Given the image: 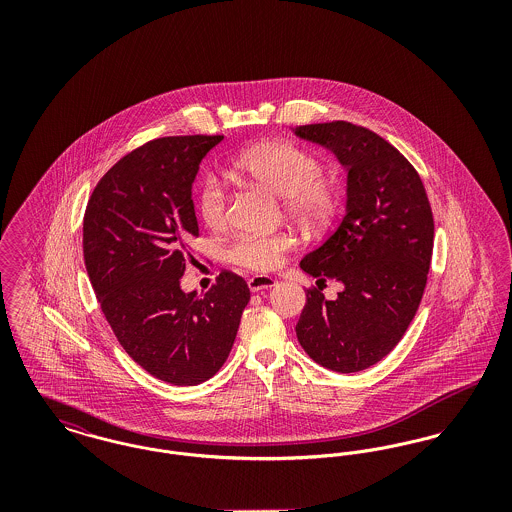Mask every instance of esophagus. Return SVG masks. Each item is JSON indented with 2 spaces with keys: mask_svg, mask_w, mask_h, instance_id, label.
<instances>
[{
  "mask_svg": "<svg viewBox=\"0 0 512 512\" xmlns=\"http://www.w3.org/2000/svg\"><path fill=\"white\" fill-rule=\"evenodd\" d=\"M274 284H276V280H274L272 276H267V274H257V276H251V278L247 280V286H249L251 292L268 290V288H272Z\"/></svg>",
  "mask_w": 512,
  "mask_h": 512,
  "instance_id": "esophagus-1",
  "label": "esophagus"
}]
</instances>
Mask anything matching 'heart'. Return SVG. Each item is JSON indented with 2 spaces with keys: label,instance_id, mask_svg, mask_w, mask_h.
Here are the masks:
<instances>
[{
  "label": "heart",
  "instance_id": "b5f03b06",
  "mask_svg": "<svg viewBox=\"0 0 512 512\" xmlns=\"http://www.w3.org/2000/svg\"><path fill=\"white\" fill-rule=\"evenodd\" d=\"M232 169L247 180L280 195L288 217L307 226L324 224L332 217L338 192L322 176L317 155L290 142H265L249 147L232 159ZM195 207L203 224L219 230L228 220V192L215 176H205L195 190ZM295 245L290 234H242L228 247V259L240 267L268 272L282 263Z\"/></svg>",
  "mask_w": 512,
  "mask_h": 512
}]
</instances>
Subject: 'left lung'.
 <instances>
[{"label":"left lung","instance_id":"left-lung-1","mask_svg":"<svg viewBox=\"0 0 512 512\" xmlns=\"http://www.w3.org/2000/svg\"><path fill=\"white\" fill-rule=\"evenodd\" d=\"M303 140L332 149L347 167V209L301 268L318 278L295 326L307 355L336 372L382 361L403 338L428 282L434 215L413 165L376 132L347 121L297 126ZM344 284L326 302L319 284Z\"/></svg>","mask_w":512,"mask_h":512}]
</instances>
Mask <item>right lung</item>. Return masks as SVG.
Segmentation results:
<instances>
[{"label": "right lung", "instance_id": "obj_1", "mask_svg": "<svg viewBox=\"0 0 512 512\" xmlns=\"http://www.w3.org/2000/svg\"><path fill=\"white\" fill-rule=\"evenodd\" d=\"M224 136H167L132 149L101 176L84 213V263L122 349L151 376L197 386L219 372L249 303L244 278L222 268L207 293L180 276L199 236L192 184Z\"/></svg>", "mask_w": 512, "mask_h": 512}]
</instances>
